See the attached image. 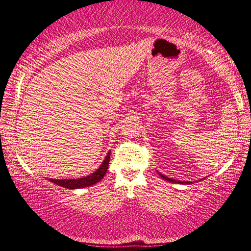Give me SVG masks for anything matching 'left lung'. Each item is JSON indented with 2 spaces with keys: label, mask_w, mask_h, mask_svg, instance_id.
I'll return each instance as SVG.
<instances>
[{
  "label": "left lung",
  "mask_w": 251,
  "mask_h": 251,
  "mask_svg": "<svg viewBox=\"0 0 251 251\" xmlns=\"http://www.w3.org/2000/svg\"><path fill=\"white\" fill-rule=\"evenodd\" d=\"M158 175L163 178V179H165V180H167V181H169V182H175V184H192V182H189V181H180V180H176V179H174V178H169V177H166L165 175H163V174L161 173H159L158 172Z\"/></svg>",
  "instance_id": "8db88e82"
}]
</instances>
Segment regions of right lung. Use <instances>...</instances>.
I'll return each instance as SVG.
<instances>
[{"label":"right lung","mask_w":251,"mask_h":251,"mask_svg":"<svg viewBox=\"0 0 251 251\" xmlns=\"http://www.w3.org/2000/svg\"><path fill=\"white\" fill-rule=\"evenodd\" d=\"M109 158H110V151L107 152V155H106L103 163L100 164V166L97 168L94 173H92L91 175L88 176H85L82 178H74V179H53V178H50L49 180L55 185L64 187V188H69V189H77V188H84V187L93 186L95 185L96 182H99L103 179L106 172H107Z\"/></svg>","instance_id":"obj_1"}]
</instances>
